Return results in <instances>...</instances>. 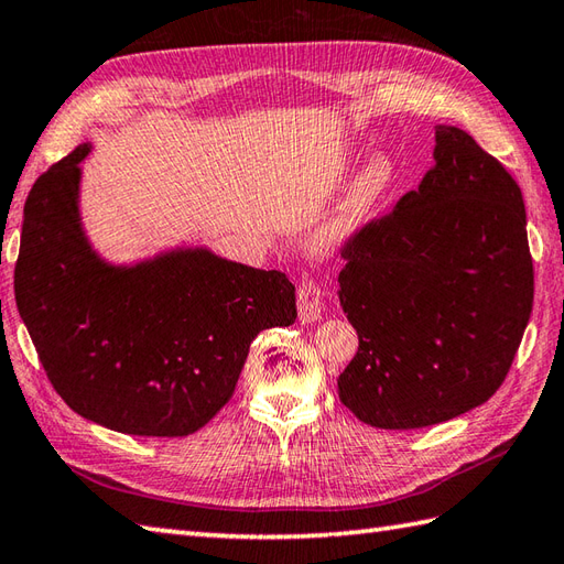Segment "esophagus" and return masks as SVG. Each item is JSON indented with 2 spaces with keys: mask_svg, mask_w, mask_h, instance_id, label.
<instances>
[{
  "mask_svg": "<svg viewBox=\"0 0 564 564\" xmlns=\"http://www.w3.org/2000/svg\"><path fill=\"white\" fill-rule=\"evenodd\" d=\"M297 317L301 322H315L322 317V289L317 281H303L297 285Z\"/></svg>",
  "mask_w": 564,
  "mask_h": 564,
  "instance_id": "1",
  "label": "esophagus"
}]
</instances>
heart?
<instances>
[{"instance_id": "1", "label": "heart", "mask_w": 564, "mask_h": 564, "mask_svg": "<svg viewBox=\"0 0 564 564\" xmlns=\"http://www.w3.org/2000/svg\"><path fill=\"white\" fill-rule=\"evenodd\" d=\"M394 182V164L386 154H376L366 162L361 172L356 174L354 182L346 188L344 198L339 200L327 223L319 227V239L327 245H339L361 232L373 218L380 203L386 200L388 191Z\"/></svg>"}]
</instances>
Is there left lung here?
Masks as SVG:
<instances>
[{
	"mask_svg": "<svg viewBox=\"0 0 564 564\" xmlns=\"http://www.w3.org/2000/svg\"><path fill=\"white\" fill-rule=\"evenodd\" d=\"M436 166L341 247L339 301L358 351L339 400L378 429H422L487 402L533 307L519 184L460 128H436Z\"/></svg>",
	"mask_w": 564,
	"mask_h": 564,
	"instance_id": "8db88e82",
	"label": "left lung"
}]
</instances>
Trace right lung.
Listing matches in <instances>:
<instances>
[{"label":"right lung","instance_id":"right-lung-1","mask_svg":"<svg viewBox=\"0 0 564 564\" xmlns=\"http://www.w3.org/2000/svg\"><path fill=\"white\" fill-rule=\"evenodd\" d=\"M89 150L41 174L23 206L21 319L69 410L130 436H188L232 398L257 334L293 325L295 285L208 249L106 263L79 223Z\"/></svg>","mask_w":564,"mask_h":564}]
</instances>
